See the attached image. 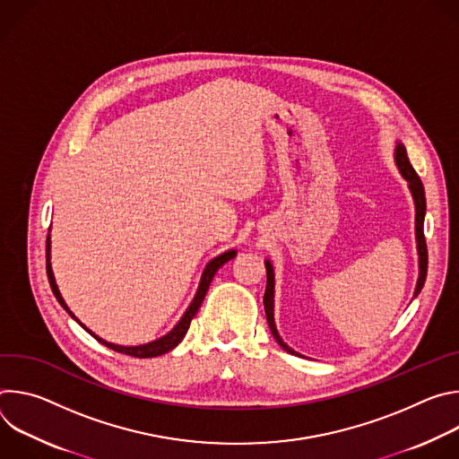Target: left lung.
<instances>
[{"label": "left lung", "instance_id": "1", "mask_svg": "<svg viewBox=\"0 0 459 459\" xmlns=\"http://www.w3.org/2000/svg\"><path fill=\"white\" fill-rule=\"evenodd\" d=\"M394 161L396 167L402 174V178L409 183V190L412 194L414 200V209H416V248H418V267H420V274H418V281H416V289H414V298L421 292L423 285H425V278H427V243H425V236H423V221H425V211H427V202H425V188L423 183L420 179V176L416 174V170L412 169L409 158H407V151L405 145L402 142H396V149H394ZM265 267H267V289H265V296H264V305H265V314H267V321L271 326V333L274 336V340L278 342V345L287 351L289 354L294 356H301L299 352H296L294 349H290L280 336L278 329H276V321H274V267L271 264V259H265Z\"/></svg>", "mask_w": 459, "mask_h": 459}]
</instances>
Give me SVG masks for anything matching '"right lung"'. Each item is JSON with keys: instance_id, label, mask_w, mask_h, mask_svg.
Listing matches in <instances>:
<instances>
[{"instance_id": "1", "label": "right lung", "mask_w": 459, "mask_h": 459, "mask_svg": "<svg viewBox=\"0 0 459 459\" xmlns=\"http://www.w3.org/2000/svg\"><path fill=\"white\" fill-rule=\"evenodd\" d=\"M236 254H238V250L236 248H230V250H227V252H223V254H220V255H216V257H212L209 264L205 265V269H204V274H202V280H200V285H198V290H195V296H194V299L190 301V305H188V308L185 310V314L181 316V319L174 325V329L172 331H169L165 336H161V338H158V340H154V342H151V343H145V345H136V347H125V345H116V343H110V342H105L103 338H100V336H96L92 331H89L87 326L73 314V310L67 307V303H65V299H63V296H61V292H59V289H57V285H56V278H54V273H52V265H50V236L47 238V276H48V283H50V289H52V292H54V296H56V299L59 301V305L69 312V316L73 317V319H76L83 329L91 334V336H94L101 345H105V347H108V349H112V351H116V352H121V354H126V356H134V358H156V356H161V354H165V352H169V351H172L174 347H178V343H181V340L185 338V334H186V331H188V326H190V321H192V317L195 316V312H198V308L202 307V303H204V299H205V294H207V290H209V285H211V281H212V278H214V274L218 273V269L220 267H223L227 261H230L232 257H236Z\"/></svg>"}]
</instances>
